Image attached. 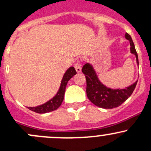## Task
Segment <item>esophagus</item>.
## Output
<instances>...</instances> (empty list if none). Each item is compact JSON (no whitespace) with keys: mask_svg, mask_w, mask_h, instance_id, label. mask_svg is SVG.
Segmentation results:
<instances>
[{"mask_svg":"<svg viewBox=\"0 0 151 151\" xmlns=\"http://www.w3.org/2000/svg\"><path fill=\"white\" fill-rule=\"evenodd\" d=\"M74 68H75L76 71H77V73L81 72V70H82V67H81V64L79 62H77L75 64H74Z\"/></svg>","mask_w":151,"mask_h":151,"instance_id":"esophagus-1","label":"esophagus"}]
</instances>
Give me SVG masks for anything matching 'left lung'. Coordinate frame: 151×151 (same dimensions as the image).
Returning <instances> with one entry per match:
<instances>
[{
    "label": "left lung",
    "mask_w": 151,
    "mask_h": 151,
    "mask_svg": "<svg viewBox=\"0 0 151 151\" xmlns=\"http://www.w3.org/2000/svg\"><path fill=\"white\" fill-rule=\"evenodd\" d=\"M125 37L130 41V53L135 56L137 64L139 65L137 54L131 36L126 33ZM82 71L85 74L87 81V97L94 105L101 108L112 109L122 105L131 95L137 82V80L125 89H111L100 82L94 67L89 63L84 64Z\"/></svg>",
    "instance_id": "left-lung-1"
}]
</instances>
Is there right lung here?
Segmentation results:
<instances>
[{"instance_id":"right-lung-1","label":"right lung","mask_w":151,"mask_h":151,"mask_svg":"<svg viewBox=\"0 0 151 151\" xmlns=\"http://www.w3.org/2000/svg\"><path fill=\"white\" fill-rule=\"evenodd\" d=\"M77 74L75 69L73 67H69V69L64 73L63 78L61 82V85L59 87V91L57 92V94L51 99L50 100L47 101L46 103L43 104L41 105L36 106V107H28L30 110L34 111L37 113H46V112H51L57 110L58 107L62 105L63 100H64V93H65V89L67 87L68 81L72 77H74Z\"/></svg>"}]
</instances>
